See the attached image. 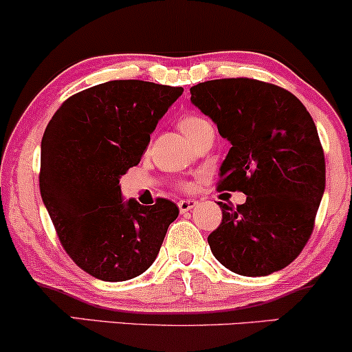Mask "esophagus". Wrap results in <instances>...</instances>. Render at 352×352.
<instances>
[{
  "instance_id": "1",
  "label": "esophagus",
  "mask_w": 352,
  "mask_h": 352,
  "mask_svg": "<svg viewBox=\"0 0 352 352\" xmlns=\"http://www.w3.org/2000/svg\"><path fill=\"white\" fill-rule=\"evenodd\" d=\"M196 201H192V199H186V201H179L177 202V207H179V212L181 214H184V212H189L190 209H194L196 207Z\"/></svg>"
}]
</instances>
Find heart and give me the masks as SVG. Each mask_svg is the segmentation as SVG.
<instances>
[{
	"instance_id": "heart-1",
	"label": "heart",
	"mask_w": 352,
	"mask_h": 352,
	"mask_svg": "<svg viewBox=\"0 0 352 352\" xmlns=\"http://www.w3.org/2000/svg\"><path fill=\"white\" fill-rule=\"evenodd\" d=\"M177 125H179L181 132H183L190 142L196 140V138L201 135L204 130L212 127L210 120L201 114H186L181 117L179 124ZM186 188H188V186H186Z\"/></svg>"
}]
</instances>
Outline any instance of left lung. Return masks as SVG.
Returning <instances> with one entry per match:
<instances>
[{"mask_svg": "<svg viewBox=\"0 0 352 352\" xmlns=\"http://www.w3.org/2000/svg\"><path fill=\"white\" fill-rule=\"evenodd\" d=\"M190 101L232 143L217 189L246 194L241 206L219 202L212 253L240 276L280 271L310 240L327 184L314 119L287 89L251 78L199 83Z\"/></svg>", "mask_w": 352, "mask_h": 352, "instance_id": "left-lung-1", "label": "left lung"}]
</instances>
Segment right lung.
<instances>
[{
	"instance_id": "obj_1",
	"label": "right lung",
	"mask_w": 352,
	"mask_h": 352,
	"mask_svg": "<svg viewBox=\"0 0 352 352\" xmlns=\"http://www.w3.org/2000/svg\"><path fill=\"white\" fill-rule=\"evenodd\" d=\"M181 94L151 81H106L68 98L43 132L42 201L63 250L96 279L145 272L179 215L163 197L153 206L124 202L119 179L140 163L150 133Z\"/></svg>"
}]
</instances>
